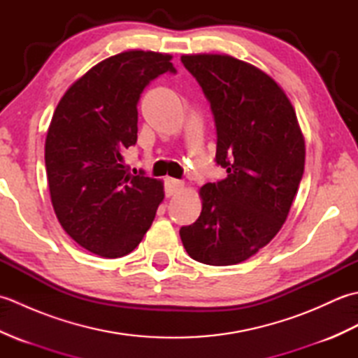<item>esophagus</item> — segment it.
I'll use <instances>...</instances> for the list:
<instances>
[{
    "instance_id": "obj_1",
    "label": "esophagus",
    "mask_w": 358,
    "mask_h": 358,
    "mask_svg": "<svg viewBox=\"0 0 358 358\" xmlns=\"http://www.w3.org/2000/svg\"><path fill=\"white\" fill-rule=\"evenodd\" d=\"M181 189H183V183H181L180 180L166 178V183H164L166 196H172V195H175L177 192H180Z\"/></svg>"
}]
</instances>
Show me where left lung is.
I'll list each match as a JSON object with an SVG mask.
<instances>
[{
    "instance_id": "8db88e82",
    "label": "left lung",
    "mask_w": 358,
    "mask_h": 358,
    "mask_svg": "<svg viewBox=\"0 0 358 358\" xmlns=\"http://www.w3.org/2000/svg\"><path fill=\"white\" fill-rule=\"evenodd\" d=\"M217 131L224 180L200 189L201 214L180 237L194 260L229 266L275 237L305 171V140L286 94L257 67L229 55H183Z\"/></svg>"
}]
</instances>
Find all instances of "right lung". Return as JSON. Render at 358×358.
Instances as JSON below:
<instances>
[{
    "instance_id": "1",
    "label": "right lung",
    "mask_w": 358,
    "mask_h": 358,
    "mask_svg": "<svg viewBox=\"0 0 358 358\" xmlns=\"http://www.w3.org/2000/svg\"><path fill=\"white\" fill-rule=\"evenodd\" d=\"M171 55L129 50L94 66L59 100L45 136L53 209L66 234L100 257L140 245L163 201V183L124 164L138 132L136 104L152 80L175 73Z\"/></svg>"
}]
</instances>
